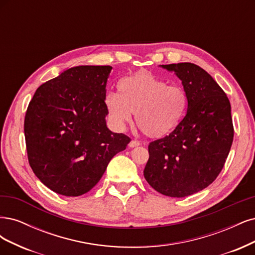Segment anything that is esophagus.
<instances>
[{
  "label": "esophagus",
  "instance_id": "obj_1",
  "mask_svg": "<svg viewBox=\"0 0 255 255\" xmlns=\"http://www.w3.org/2000/svg\"><path fill=\"white\" fill-rule=\"evenodd\" d=\"M141 145V143H139L138 141H136V139H132V141H131L130 143H129V147L130 148H134V147H137V146H139Z\"/></svg>",
  "mask_w": 255,
  "mask_h": 255
}]
</instances>
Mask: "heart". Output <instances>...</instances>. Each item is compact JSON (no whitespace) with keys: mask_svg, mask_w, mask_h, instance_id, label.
Here are the masks:
<instances>
[{"mask_svg":"<svg viewBox=\"0 0 255 255\" xmlns=\"http://www.w3.org/2000/svg\"><path fill=\"white\" fill-rule=\"evenodd\" d=\"M119 91L105 95V107L113 125L124 129L132 120L149 137L160 138L171 133L184 118L186 95L177 86H168L147 71L136 72L119 83Z\"/></svg>","mask_w":255,"mask_h":255,"instance_id":"heart-1","label":"heart"}]
</instances>
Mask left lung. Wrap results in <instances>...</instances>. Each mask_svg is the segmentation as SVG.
Returning <instances> with one entry per match:
<instances>
[{"label":"left lung","instance_id":"1","mask_svg":"<svg viewBox=\"0 0 255 255\" xmlns=\"http://www.w3.org/2000/svg\"><path fill=\"white\" fill-rule=\"evenodd\" d=\"M160 67L181 80L187 110L169 135L149 144L144 177L157 192L182 198L208 187L223 169L234 135L231 105L223 89L198 65Z\"/></svg>","mask_w":255,"mask_h":255}]
</instances>
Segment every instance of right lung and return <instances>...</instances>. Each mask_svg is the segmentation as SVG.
<instances>
[{"label": "right lung", "mask_w": 255, "mask_h": 255, "mask_svg": "<svg viewBox=\"0 0 255 255\" xmlns=\"http://www.w3.org/2000/svg\"><path fill=\"white\" fill-rule=\"evenodd\" d=\"M110 65H79L41 85L24 122L29 165L53 192L76 197L100 181L130 138L107 127Z\"/></svg>", "instance_id": "right-lung-1"}]
</instances>
